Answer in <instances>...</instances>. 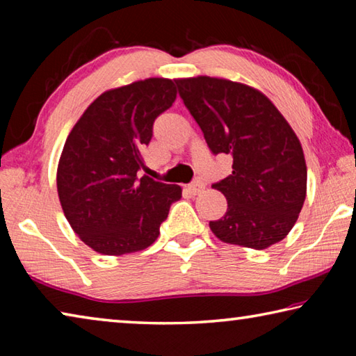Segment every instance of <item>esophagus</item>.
<instances>
[{
	"label": "esophagus",
	"instance_id": "esophagus-1",
	"mask_svg": "<svg viewBox=\"0 0 356 356\" xmlns=\"http://www.w3.org/2000/svg\"><path fill=\"white\" fill-rule=\"evenodd\" d=\"M186 188H188V191L191 193V195H200V193L204 190V184H201V182H193V184H190L188 186H186Z\"/></svg>",
	"mask_w": 356,
	"mask_h": 356
}]
</instances>
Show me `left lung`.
Segmentation results:
<instances>
[{
    "label": "left lung",
    "instance_id": "8db88e82",
    "mask_svg": "<svg viewBox=\"0 0 356 356\" xmlns=\"http://www.w3.org/2000/svg\"><path fill=\"white\" fill-rule=\"evenodd\" d=\"M207 146L232 155V174L212 185L227 210L209 226L221 242L265 250L281 242L306 197L300 140L272 100L248 84L213 76L176 80Z\"/></svg>",
    "mask_w": 356,
    "mask_h": 356
}]
</instances>
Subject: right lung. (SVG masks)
<instances>
[{
  "mask_svg": "<svg viewBox=\"0 0 356 356\" xmlns=\"http://www.w3.org/2000/svg\"><path fill=\"white\" fill-rule=\"evenodd\" d=\"M177 97L170 78H146L105 91L70 130L56 185L63 212L89 248L106 256L146 250L160 234L179 185L143 176L141 149L154 120Z\"/></svg>",
  "mask_w": 356,
  "mask_h": 356,
  "instance_id": "1",
  "label": "right lung"
}]
</instances>
